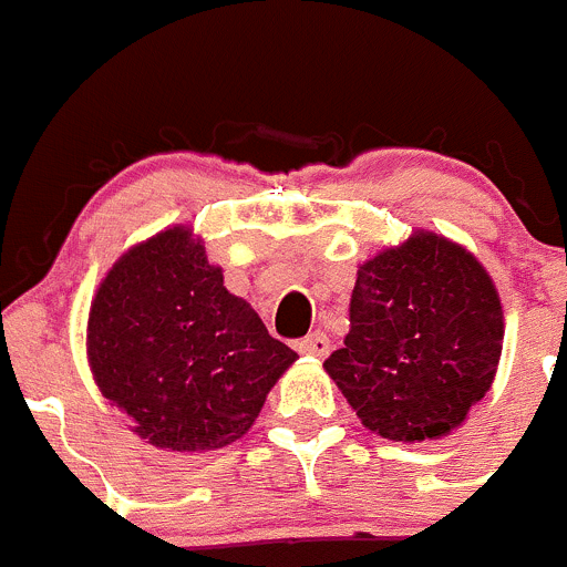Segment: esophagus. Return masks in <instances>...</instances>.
Returning a JSON list of instances; mask_svg holds the SVG:
<instances>
[{
  "label": "esophagus",
  "instance_id": "34e87169",
  "mask_svg": "<svg viewBox=\"0 0 567 567\" xmlns=\"http://www.w3.org/2000/svg\"><path fill=\"white\" fill-rule=\"evenodd\" d=\"M297 352L311 358H324L330 352V339L322 333V330H313V333H308L306 339L297 341Z\"/></svg>",
  "mask_w": 567,
  "mask_h": 567
}]
</instances>
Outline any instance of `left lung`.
Here are the masks:
<instances>
[{"instance_id": "1", "label": "left lung", "mask_w": 567, "mask_h": 567, "mask_svg": "<svg viewBox=\"0 0 567 567\" xmlns=\"http://www.w3.org/2000/svg\"><path fill=\"white\" fill-rule=\"evenodd\" d=\"M504 313L463 245L413 231L358 267L344 347L324 361L363 427L433 441L466 422L502 358Z\"/></svg>"}]
</instances>
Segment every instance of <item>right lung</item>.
<instances>
[{
    "mask_svg": "<svg viewBox=\"0 0 567 567\" xmlns=\"http://www.w3.org/2000/svg\"><path fill=\"white\" fill-rule=\"evenodd\" d=\"M87 361L145 444L209 452L243 439L297 352L223 286L193 228L128 248L99 284Z\"/></svg>",
    "mask_w": 567,
    "mask_h": 567,
    "instance_id": "1",
    "label": "right lung"
}]
</instances>
